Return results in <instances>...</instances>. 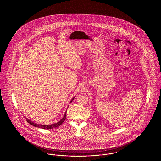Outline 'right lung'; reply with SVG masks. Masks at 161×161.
Instances as JSON below:
<instances>
[{
	"label": "right lung",
	"instance_id": "1",
	"mask_svg": "<svg viewBox=\"0 0 161 161\" xmlns=\"http://www.w3.org/2000/svg\"><path fill=\"white\" fill-rule=\"evenodd\" d=\"M73 100H74V98L72 99L70 103L73 101ZM66 112H65V114L64 115L63 118L61 119L59 122L54 124H51V125H41V124H36V123H32V121L28 119L27 118H26V121L28 123H30L32 125L34 126V127H38V128H41V129H53V128H57V127H58V126H60V125H61L62 123L64 121V120L66 119Z\"/></svg>",
	"mask_w": 161,
	"mask_h": 161
}]
</instances>
